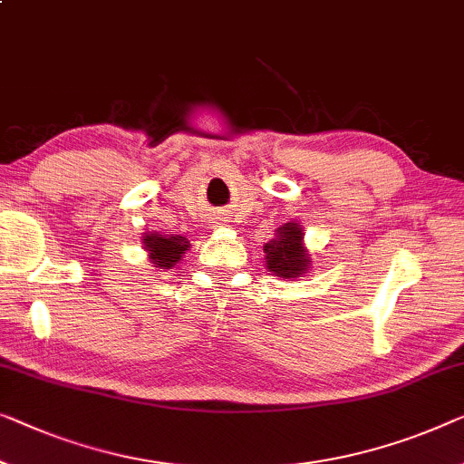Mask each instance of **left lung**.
Returning <instances> with one entry per match:
<instances>
[{
  "instance_id": "1",
  "label": "left lung",
  "mask_w": 464,
  "mask_h": 464,
  "mask_svg": "<svg viewBox=\"0 0 464 464\" xmlns=\"http://www.w3.org/2000/svg\"><path fill=\"white\" fill-rule=\"evenodd\" d=\"M304 233L298 223H285L276 229L275 239L265 246V260L268 271L283 279H295L310 268V256L302 246Z\"/></svg>"
}]
</instances>
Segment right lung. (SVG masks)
Segmentation results:
<instances>
[{
  "label": "right lung",
  "instance_id": "obj_1",
  "mask_svg": "<svg viewBox=\"0 0 464 464\" xmlns=\"http://www.w3.org/2000/svg\"><path fill=\"white\" fill-rule=\"evenodd\" d=\"M143 246L145 250L150 252V258L158 268H170L181 260V256L185 252H188L189 241L185 237H179V235H175V237H172V235L166 237V235L150 233L145 235Z\"/></svg>",
  "mask_w": 464,
  "mask_h": 464
}]
</instances>
